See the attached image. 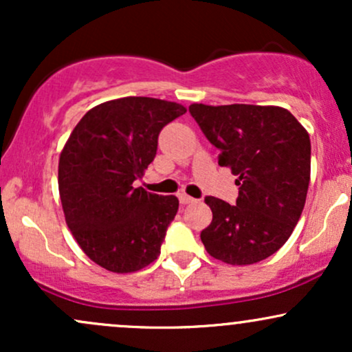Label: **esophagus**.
<instances>
[{"label":"esophagus","instance_id":"esophagus-1","mask_svg":"<svg viewBox=\"0 0 352 352\" xmlns=\"http://www.w3.org/2000/svg\"><path fill=\"white\" fill-rule=\"evenodd\" d=\"M179 200H180V204H184V205L193 204V201H195V199H193V197L187 195V193H179Z\"/></svg>","mask_w":352,"mask_h":352}]
</instances>
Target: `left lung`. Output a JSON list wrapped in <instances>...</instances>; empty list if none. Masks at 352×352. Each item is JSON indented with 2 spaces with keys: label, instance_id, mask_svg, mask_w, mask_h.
<instances>
[{
  "label": "left lung",
  "instance_id": "1",
  "mask_svg": "<svg viewBox=\"0 0 352 352\" xmlns=\"http://www.w3.org/2000/svg\"><path fill=\"white\" fill-rule=\"evenodd\" d=\"M190 114L220 151L240 185L236 205L207 197L213 218L200 238L210 256L253 265L272 256L292 236L308 195L309 134L278 106L192 104Z\"/></svg>",
  "mask_w": 352,
  "mask_h": 352
}]
</instances>
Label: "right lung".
<instances>
[{
    "label": "right lung",
    "mask_w": 352,
    "mask_h": 352,
    "mask_svg": "<svg viewBox=\"0 0 352 352\" xmlns=\"http://www.w3.org/2000/svg\"><path fill=\"white\" fill-rule=\"evenodd\" d=\"M187 107L153 98L99 104L79 120L59 155L64 218L84 253L112 273H134L160 254L179 210L175 195H157L142 179L160 131Z\"/></svg>",
    "instance_id": "add662e5"
}]
</instances>
